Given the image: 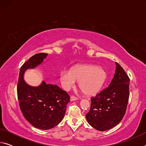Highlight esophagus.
I'll return each mask as SVG.
<instances>
[{"label": "esophagus", "instance_id": "34e87169", "mask_svg": "<svg viewBox=\"0 0 146 146\" xmlns=\"http://www.w3.org/2000/svg\"><path fill=\"white\" fill-rule=\"evenodd\" d=\"M77 99H78V98L75 97V96H71V97H70L71 101H75V100H76Z\"/></svg>", "mask_w": 146, "mask_h": 146}]
</instances>
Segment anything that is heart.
Masks as SVG:
<instances>
[{
    "mask_svg": "<svg viewBox=\"0 0 146 146\" xmlns=\"http://www.w3.org/2000/svg\"><path fill=\"white\" fill-rule=\"evenodd\" d=\"M106 79V73L101 67L91 64L77 65L69 71H62L60 80L63 88L70 90L78 82V86L86 95L97 93Z\"/></svg>",
    "mask_w": 146,
    "mask_h": 146,
    "instance_id": "b5f03b06",
    "label": "heart"
}]
</instances>
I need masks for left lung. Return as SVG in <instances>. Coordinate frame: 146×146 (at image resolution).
Instances as JSON below:
<instances>
[{
  "label": "left lung",
  "mask_w": 146,
  "mask_h": 146,
  "mask_svg": "<svg viewBox=\"0 0 146 146\" xmlns=\"http://www.w3.org/2000/svg\"><path fill=\"white\" fill-rule=\"evenodd\" d=\"M108 88L91 99V108L86 115L88 122L98 131L115 127L124 116L129 97V78L120 64Z\"/></svg>",
  "instance_id": "8db88e82"
}]
</instances>
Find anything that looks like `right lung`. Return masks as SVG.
Wrapping results in <instances>:
<instances>
[{"label":"right lung","instance_id":"right-lung-1","mask_svg":"<svg viewBox=\"0 0 146 146\" xmlns=\"http://www.w3.org/2000/svg\"><path fill=\"white\" fill-rule=\"evenodd\" d=\"M48 56L40 53L32 56L20 70L17 96L24 118L35 127L50 129L60 123L65 115L70 95L56 85L43 81L37 87L31 86L24 80V72L42 62Z\"/></svg>","mask_w":146,"mask_h":146}]
</instances>
